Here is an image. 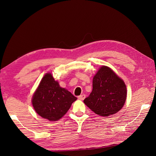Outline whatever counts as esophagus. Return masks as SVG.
Here are the masks:
<instances>
[{
    "mask_svg": "<svg viewBox=\"0 0 156 156\" xmlns=\"http://www.w3.org/2000/svg\"><path fill=\"white\" fill-rule=\"evenodd\" d=\"M85 97H86V96L84 95V94H82V95H80L78 96V99H79V100H83L85 98Z\"/></svg>",
    "mask_w": 156,
    "mask_h": 156,
    "instance_id": "obj_1",
    "label": "esophagus"
}]
</instances>
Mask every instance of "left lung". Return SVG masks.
Wrapping results in <instances>:
<instances>
[{
  "label": "left lung",
  "instance_id": "1",
  "mask_svg": "<svg viewBox=\"0 0 156 156\" xmlns=\"http://www.w3.org/2000/svg\"><path fill=\"white\" fill-rule=\"evenodd\" d=\"M92 87L84 103L96 114L108 116L123 107L127 97L126 84L110 68L103 66L99 69L93 77Z\"/></svg>",
  "mask_w": 156,
  "mask_h": 156
}]
</instances>
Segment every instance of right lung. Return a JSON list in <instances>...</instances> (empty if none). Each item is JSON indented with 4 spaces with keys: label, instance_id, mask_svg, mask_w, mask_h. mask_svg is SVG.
I'll use <instances>...</instances> for the list:
<instances>
[{
    "label": "right lung",
    "instance_id": "obj_1",
    "mask_svg": "<svg viewBox=\"0 0 156 156\" xmlns=\"http://www.w3.org/2000/svg\"><path fill=\"white\" fill-rule=\"evenodd\" d=\"M77 100L68 90L60 87L52 74L46 73L32 98L35 111L49 121L60 119Z\"/></svg>",
    "mask_w": 156,
    "mask_h": 156
}]
</instances>
